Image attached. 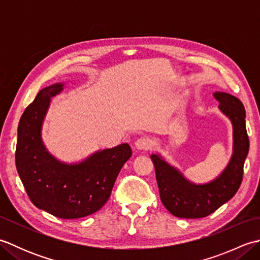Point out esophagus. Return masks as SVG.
Masks as SVG:
<instances>
[{"label":"esophagus","mask_w":260,"mask_h":260,"mask_svg":"<svg viewBox=\"0 0 260 260\" xmlns=\"http://www.w3.org/2000/svg\"><path fill=\"white\" fill-rule=\"evenodd\" d=\"M135 147L141 151H148L153 147V142L147 137H141L135 142Z\"/></svg>","instance_id":"obj_1"}]
</instances>
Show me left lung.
<instances>
[{
	"mask_svg": "<svg viewBox=\"0 0 260 260\" xmlns=\"http://www.w3.org/2000/svg\"><path fill=\"white\" fill-rule=\"evenodd\" d=\"M219 109L233 124L234 148L227 167L218 178L197 184L170 165L159 154H152L161 201L175 217L194 219L211 214L238 191L244 175L245 159L249 151L246 129V110L238 98L227 92L215 91Z\"/></svg>",
	"mask_w": 260,
	"mask_h": 260,
	"instance_id": "left-lung-1",
	"label": "left lung"
}]
</instances>
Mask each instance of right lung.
Wrapping results in <instances>:
<instances>
[{
  "label": "right lung",
  "mask_w": 260,
  "mask_h": 260,
  "mask_svg": "<svg viewBox=\"0 0 260 260\" xmlns=\"http://www.w3.org/2000/svg\"><path fill=\"white\" fill-rule=\"evenodd\" d=\"M63 82L43 88L22 114L18 126L15 165L31 202L61 219H78L98 211L109 199L119 171L132 156L123 143L97 151L77 163L59 161L42 141V125L51 98Z\"/></svg>",
  "instance_id": "obj_1"
}]
</instances>
